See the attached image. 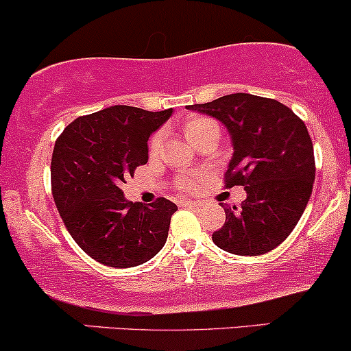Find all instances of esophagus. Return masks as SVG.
I'll list each match as a JSON object with an SVG mask.
<instances>
[{
    "mask_svg": "<svg viewBox=\"0 0 351 351\" xmlns=\"http://www.w3.org/2000/svg\"><path fill=\"white\" fill-rule=\"evenodd\" d=\"M184 206H186V207H200L202 204L197 202V200H184Z\"/></svg>",
    "mask_w": 351,
    "mask_h": 351,
    "instance_id": "34e87169",
    "label": "esophagus"
}]
</instances>
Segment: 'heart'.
I'll use <instances>...</instances> for the list:
<instances>
[{
    "label": "heart",
    "instance_id": "heart-1",
    "mask_svg": "<svg viewBox=\"0 0 351 351\" xmlns=\"http://www.w3.org/2000/svg\"><path fill=\"white\" fill-rule=\"evenodd\" d=\"M210 125H215V123L214 121L207 119V117H192V119H189L186 125H184V132H186L187 139L191 141V143H194L197 137L206 131L207 128H210ZM160 143H162V132H157L156 136L151 139V144H149L151 145V151H157ZM202 180H204L202 172H199V171L184 172V174H180L179 177H177L176 186L179 189H182V191L191 192V191H195V189L202 184Z\"/></svg>",
    "mask_w": 351,
    "mask_h": 351
}]
</instances>
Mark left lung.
<instances>
[{
	"mask_svg": "<svg viewBox=\"0 0 351 351\" xmlns=\"http://www.w3.org/2000/svg\"><path fill=\"white\" fill-rule=\"evenodd\" d=\"M191 111L215 117L232 137L226 187L243 186L240 207L220 206L226 223L212 234L217 247L235 255L274 250L300 220L315 182L313 144L306 125L282 102L235 93Z\"/></svg>",
	"mask_w": 351,
	"mask_h": 351,
	"instance_id": "left-lung-1",
	"label": "left lung"
}]
</instances>
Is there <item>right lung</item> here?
<instances>
[{"label":"right lung","instance_id":"obj_1","mask_svg":"<svg viewBox=\"0 0 351 351\" xmlns=\"http://www.w3.org/2000/svg\"><path fill=\"white\" fill-rule=\"evenodd\" d=\"M172 109L151 112L112 106L77 117L62 131L51 159L54 204L66 228L94 261L129 269L151 261L167 240L177 206L159 197L131 202L121 186L147 164V141Z\"/></svg>","mask_w":351,"mask_h":351}]
</instances>
